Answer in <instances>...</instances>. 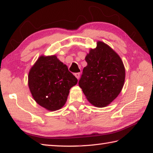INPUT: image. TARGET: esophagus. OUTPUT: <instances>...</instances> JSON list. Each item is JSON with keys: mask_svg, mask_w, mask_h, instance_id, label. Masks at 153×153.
Masks as SVG:
<instances>
[{"mask_svg": "<svg viewBox=\"0 0 153 153\" xmlns=\"http://www.w3.org/2000/svg\"><path fill=\"white\" fill-rule=\"evenodd\" d=\"M75 76L76 77L77 79H79V76H80V73H76L74 74Z\"/></svg>", "mask_w": 153, "mask_h": 153, "instance_id": "esophagus-1", "label": "esophagus"}]
</instances>
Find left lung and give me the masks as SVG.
Returning <instances> with one entry per match:
<instances>
[{"instance_id":"1","label":"left lung","mask_w":153,"mask_h":153,"mask_svg":"<svg viewBox=\"0 0 153 153\" xmlns=\"http://www.w3.org/2000/svg\"><path fill=\"white\" fill-rule=\"evenodd\" d=\"M85 59L88 65L83 69L79 87L86 98L94 106L109 105L123 88L125 69L120 56L106 44L98 41Z\"/></svg>"}]
</instances>
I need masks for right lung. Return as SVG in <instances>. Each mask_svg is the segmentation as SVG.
Wrapping results in <instances>:
<instances>
[{"instance_id": "right-lung-1", "label": "right lung", "mask_w": 153, "mask_h": 153, "mask_svg": "<svg viewBox=\"0 0 153 153\" xmlns=\"http://www.w3.org/2000/svg\"><path fill=\"white\" fill-rule=\"evenodd\" d=\"M77 79L56 55L39 57L30 68L28 85L35 102L50 111L62 108Z\"/></svg>"}]
</instances>
